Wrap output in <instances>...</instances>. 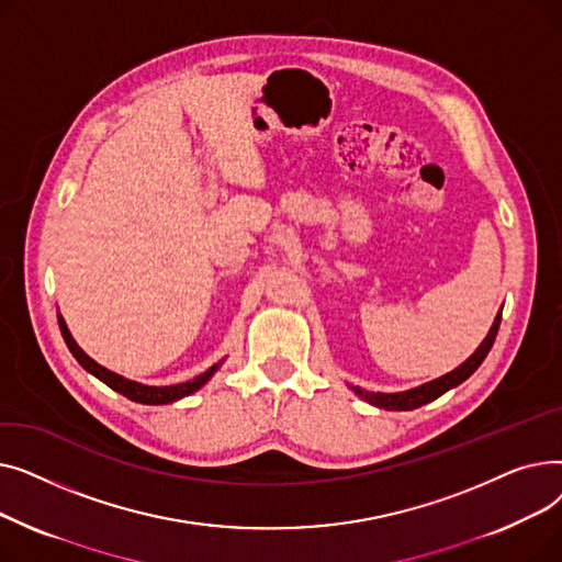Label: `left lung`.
Returning a JSON list of instances; mask_svg holds the SVG:
<instances>
[{
	"label": "left lung",
	"instance_id": "obj_1",
	"mask_svg": "<svg viewBox=\"0 0 562 562\" xmlns=\"http://www.w3.org/2000/svg\"><path fill=\"white\" fill-rule=\"evenodd\" d=\"M501 312H504V310H498V314H496V318H494V323H492V328H490L487 337H485L483 344L476 348L474 356H471L467 362H462L458 369H453L451 373L441 375V378H437V380H430V382H426V385H419V387H415V390L396 392V394L369 392V390H362V387H358V385H356V387L350 385V390L356 392L360 398H364L367 403L375 405V407H382V409H398V412H403V409H417V407H422V405L435 401L437 396L447 394L449 390L458 387L460 382H464L471 373H474V371L483 364V360L487 358V352H490V348H492V344H494V339H496L498 323H501Z\"/></svg>",
	"mask_w": 562,
	"mask_h": 562
}]
</instances>
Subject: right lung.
<instances>
[{"instance_id":"add662e5","label":"right lung","mask_w":562,"mask_h":562,"mask_svg":"<svg viewBox=\"0 0 562 562\" xmlns=\"http://www.w3.org/2000/svg\"><path fill=\"white\" fill-rule=\"evenodd\" d=\"M58 328H61V335L70 348V352L75 356V360L88 371L93 373L95 378H100L104 385H109L111 390H115L117 394L127 396L130 401H136V403H145V405H164V403H172V401H180L193 392H198L206 380H210L216 371H218V364H214L212 369H206L204 373L195 375L193 380H187V382H180V385H168V387H150V385H140V382H134V380H127L123 375H117L104 367H100L93 358H88L86 352L77 346V341L72 339L68 326L64 316L58 314Z\"/></svg>"}]
</instances>
